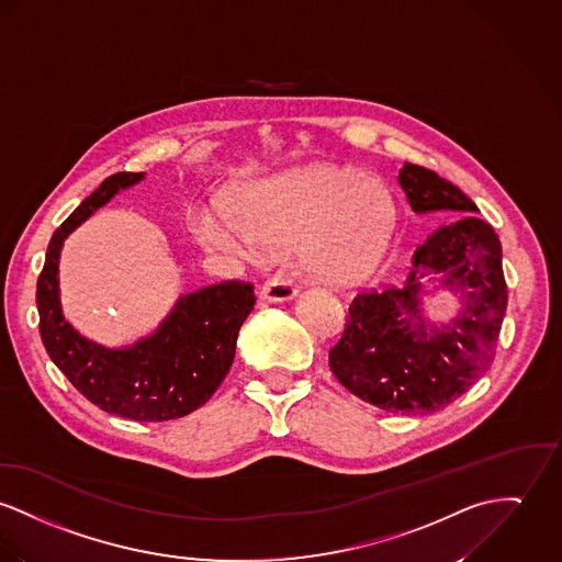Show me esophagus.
Wrapping results in <instances>:
<instances>
[{
  "instance_id": "34e87169",
  "label": "esophagus",
  "mask_w": 562,
  "mask_h": 562,
  "mask_svg": "<svg viewBox=\"0 0 562 562\" xmlns=\"http://www.w3.org/2000/svg\"><path fill=\"white\" fill-rule=\"evenodd\" d=\"M259 295L265 302H289L297 295V289L282 278H269L260 284Z\"/></svg>"
}]
</instances>
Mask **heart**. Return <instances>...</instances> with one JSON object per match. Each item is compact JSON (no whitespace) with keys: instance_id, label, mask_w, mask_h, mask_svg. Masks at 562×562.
<instances>
[{"instance_id":"1","label":"heart","mask_w":562,"mask_h":562,"mask_svg":"<svg viewBox=\"0 0 562 562\" xmlns=\"http://www.w3.org/2000/svg\"><path fill=\"white\" fill-rule=\"evenodd\" d=\"M226 214L192 222L196 241L235 252L295 237L303 273L325 284H355L376 265L387 237L391 199L372 175L314 162L239 186L226 199Z\"/></svg>"}]
</instances>
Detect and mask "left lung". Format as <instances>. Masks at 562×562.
Returning <instances> with one entry per match:
<instances>
[{"label":"left lung","instance_id":"8db88e82","mask_svg":"<svg viewBox=\"0 0 562 562\" xmlns=\"http://www.w3.org/2000/svg\"><path fill=\"white\" fill-rule=\"evenodd\" d=\"M415 214H469L436 228L417 248L406 286L363 291L348 305L345 331L329 366L350 393L387 413L428 415L473 385L494 361L507 310L503 250L494 228L471 216L475 203L451 181L404 162L397 177ZM442 272L463 295V312L447 326L420 316V283Z\"/></svg>","mask_w":562,"mask_h":562}]
</instances>
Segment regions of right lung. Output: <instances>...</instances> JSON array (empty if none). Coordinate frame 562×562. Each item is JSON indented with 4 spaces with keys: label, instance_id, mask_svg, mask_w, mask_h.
I'll return each instance as SVG.
<instances>
[{
    "label": "right lung",
    "instance_id": "obj_1",
    "mask_svg": "<svg viewBox=\"0 0 562 562\" xmlns=\"http://www.w3.org/2000/svg\"><path fill=\"white\" fill-rule=\"evenodd\" d=\"M143 173H115L53 233L38 276L41 338L50 361L98 408L134 422H169L203 406L235 359L237 334L255 307L250 282L226 280L181 295L147 338L106 348L83 338L61 314L59 252L64 239Z\"/></svg>",
    "mask_w": 562,
    "mask_h": 562
}]
</instances>
